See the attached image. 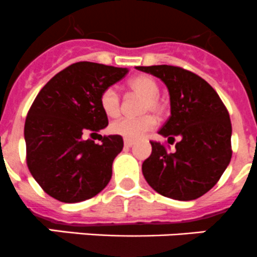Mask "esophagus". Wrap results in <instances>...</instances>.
Masks as SVG:
<instances>
[{
    "instance_id": "obj_1",
    "label": "esophagus",
    "mask_w": 257,
    "mask_h": 257,
    "mask_svg": "<svg viewBox=\"0 0 257 257\" xmlns=\"http://www.w3.org/2000/svg\"><path fill=\"white\" fill-rule=\"evenodd\" d=\"M123 145H125V147H132L134 146V141H130V140H125V141H123Z\"/></svg>"
}]
</instances>
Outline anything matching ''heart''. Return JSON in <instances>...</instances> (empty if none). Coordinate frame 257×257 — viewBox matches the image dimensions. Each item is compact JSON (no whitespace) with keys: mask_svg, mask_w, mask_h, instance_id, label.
I'll list each match as a JSON object with an SVG mask.
<instances>
[{"mask_svg":"<svg viewBox=\"0 0 257 257\" xmlns=\"http://www.w3.org/2000/svg\"><path fill=\"white\" fill-rule=\"evenodd\" d=\"M128 88L132 92L142 96L141 113L152 112L160 115L164 111V103L160 100V86L151 76L141 75L130 80ZM120 96L113 87H107L100 96V105L103 112L110 117H115L120 112ZM155 126V118L151 115H145L139 118H120L111 123L110 131L113 135L123 137L130 141L141 139L146 132L151 131Z\"/></svg>","mask_w":257,"mask_h":257,"instance_id":"heart-1","label":"heart"}]
</instances>
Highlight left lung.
I'll return each instance as SVG.
<instances>
[{"mask_svg": "<svg viewBox=\"0 0 257 257\" xmlns=\"http://www.w3.org/2000/svg\"><path fill=\"white\" fill-rule=\"evenodd\" d=\"M166 85L171 116L160 135L175 145L170 154L151 141L152 152L142 164L147 184L162 196L180 201L199 199L212 189L231 160V121L217 92L200 76L169 65L137 66Z\"/></svg>", "mask_w": 257, "mask_h": 257, "instance_id": "obj_1", "label": "left lung"}]
</instances>
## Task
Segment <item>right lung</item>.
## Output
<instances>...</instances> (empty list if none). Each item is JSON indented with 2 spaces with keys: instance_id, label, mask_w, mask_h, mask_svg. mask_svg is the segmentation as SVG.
Wrapping results in <instances>:
<instances>
[{
  "instance_id": "obj_1",
  "label": "right lung",
  "mask_w": 257,
  "mask_h": 257,
  "mask_svg": "<svg viewBox=\"0 0 257 257\" xmlns=\"http://www.w3.org/2000/svg\"><path fill=\"white\" fill-rule=\"evenodd\" d=\"M127 72L76 62L53 76L36 96L25 122L26 160L34 179L51 197L66 204L85 201L110 182L122 137L98 135L101 144H95L83 136L97 135L108 125L100 96Z\"/></svg>"
}]
</instances>
